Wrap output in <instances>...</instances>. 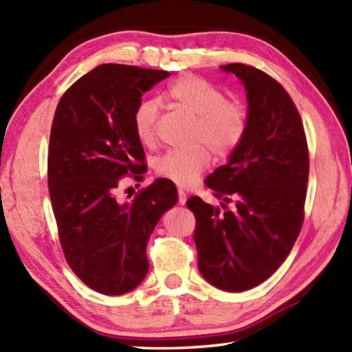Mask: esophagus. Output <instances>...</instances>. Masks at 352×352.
<instances>
[{
	"label": "esophagus",
	"instance_id": "obj_1",
	"mask_svg": "<svg viewBox=\"0 0 352 352\" xmlns=\"http://www.w3.org/2000/svg\"><path fill=\"white\" fill-rule=\"evenodd\" d=\"M186 199H188V195H186V192L182 188H178V203H180L182 206H184L186 204Z\"/></svg>",
	"mask_w": 352,
	"mask_h": 352
}]
</instances>
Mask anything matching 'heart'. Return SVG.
Segmentation results:
<instances>
[{"label":"heart","instance_id":"b5f03b06","mask_svg":"<svg viewBox=\"0 0 352 352\" xmlns=\"http://www.w3.org/2000/svg\"><path fill=\"white\" fill-rule=\"evenodd\" d=\"M162 96L186 113L197 116L192 139L199 144L169 149L157 159L155 172L177 184L190 186L212 162L209 146L216 155L226 157L242 144L248 130V111L241 102L226 100L221 89L210 81L192 74L172 81ZM155 122L157 102L140 101L133 113V130L142 145L149 146L155 142Z\"/></svg>","mask_w":352,"mask_h":352}]
</instances>
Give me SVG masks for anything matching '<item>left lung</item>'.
Returning <instances> with one entry per match:
<instances>
[{"instance_id": "8db88e82", "label": "left lung", "mask_w": 352, "mask_h": 352, "mask_svg": "<svg viewBox=\"0 0 352 352\" xmlns=\"http://www.w3.org/2000/svg\"><path fill=\"white\" fill-rule=\"evenodd\" d=\"M242 81L248 130L230 160L206 178L221 208L190 197L198 269L214 287L243 292L280 267L300 234L309 182L301 116L278 81L243 63L221 66ZM231 205V208L228 206Z\"/></svg>"}]
</instances>
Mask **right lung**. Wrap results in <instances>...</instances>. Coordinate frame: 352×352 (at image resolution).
<instances>
[{"label": "right lung", "instance_id": "1", "mask_svg": "<svg viewBox=\"0 0 352 352\" xmlns=\"http://www.w3.org/2000/svg\"><path fill=\"white\" fill-rule=\"evenodd\" d=\"M170 74L106 63L63 94L52 119L48 189L69 267L102 295H122L148 274L146 245L175 206V184L159 178L129 203L118 198L125 175L140 180L145 153L133 130L142 95Z\"/></svg>", "mask_w": 352, "mask_h": 352}]
</instances>
